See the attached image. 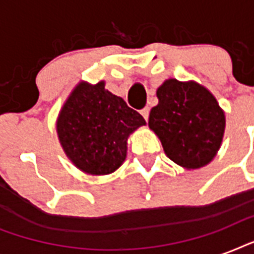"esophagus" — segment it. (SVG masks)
Wrapping results in <instances>:
<instances>
[{
    "mask_svg": "<svg viewBox=\"0 0 254 254\" xmlns=\"http://www.w3.org/2000/svg\"><path fill=\"white\" fill-rule=\"evenodd\" d=\"M149 112H150V109H149L147 107H145L143 109H141V115H142V117L146 120V121L149 120Z\"/></svg>",
    "mask_w": 254,
    "mask_h": 254,
    "instance_id": "1",
    "label": "esophagus"
}]
</instances>
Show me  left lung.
<instances>
[{
	"label": "left lung",
	"mask_w": 254,
	"mask_h": 254,
	"mask_svg": "<svg viewBox=\"0 0 254 254\" xmlns=\"http://www.w3.org/2000/svg\"><path fill=\"white\" fill-rule=\"evenodd\" d=\"M149 127L162 143L165 154L186 170L207 166L220 149L225 113L216 97L196 81L167 79L157 89Z\"/></svg>",
	"instance_id": "left-lung-1"
}]
</instances>
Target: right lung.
Returning <instances> with one entry per match:
<instances>
[{
  "label": "right lung",
  "mask_w": 254,
  "mask_h": 254,
  "mask_svg": "<svg viewBox=\"0 0 254 254\" xmlns=\"http://www.w3.org/2000/svg\"><path fill=\"white\" fill-rule=\"evenodd\" d=\"M146 121L123 97L96 84L79 81L57 119L61 146L75 167L100 177L115 173L127 153V138Z\"/></svg>",
  "instance_id": "obj_1"
}]
</instances>
